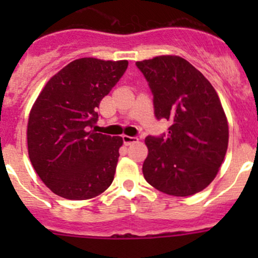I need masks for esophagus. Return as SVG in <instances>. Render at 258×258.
<instances>
[{
	"instance_id": "esophagus-1",
	"label": "esophagus",
	"mask_w": 258,
	"mask_h": 258,
	"mask_svg": "<svg viewBox=\"0 0 258 258\" xmlns=\"http://www.w3.org/2000/svg\"><path fill=\"white\" fill-rule=\"evenodd\" d=\"M122 140H123V144L126 145V146H128V145L134 144V142L139 141V139H137V137L127 136V135H123V136H122Z\"/></svg>"
}]
</instances>
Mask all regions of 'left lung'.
<instances>
[{
	"label": "left lung",
	"mask_w": 258,
	"mask_h": 258,
	"mask_svg": "<svg viewBox=\"0 0 258 258\" xmlns=\"http://www.w3.org/2000/svg\"><path fill=\"white\" fill-rule=\"evenodd\" d=\"M153 93L155 114L170 121L168 134L146 137L142 172L163 194L186 197L206 188L225 160L228 122L210 81L179 56L137 61Z\"/></svg>",
	"instance_id": "obj_1"
}]
</instances>
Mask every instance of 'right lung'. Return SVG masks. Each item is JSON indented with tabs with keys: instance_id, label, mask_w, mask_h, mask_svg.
<instances>
[{
	"instance_id": "1",
	"label": "right lung",
	"mask_w": 258,
	"mask_h": 258,
	"mask_svg": "<svg viewBox=\"0 0 258 258\" xmlns=\"http://www.w3.org/2000/svg\"><path fill=\"white\" fill-rule=\"evenodd\" d=\"M128 61L75 59L48 80L30 111L27 147L38 177L67 200H90L112 183L119 136L97 134V107Z\"/></svg>"
}]
</instances>
